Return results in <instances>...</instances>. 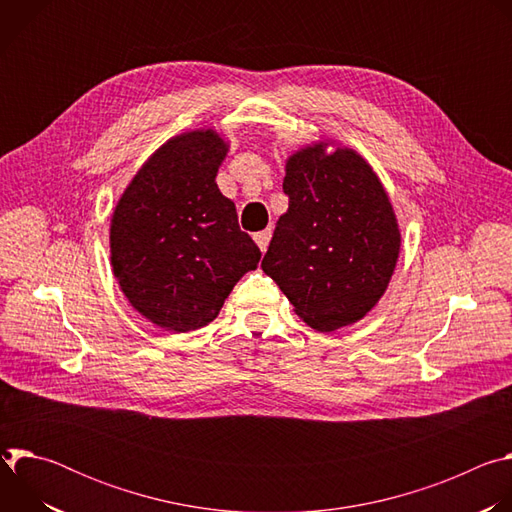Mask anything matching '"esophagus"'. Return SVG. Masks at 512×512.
<instances>
[{
	"mask_svg": "<svg viewBox=\"0 0 512 512\" xmlns=\"http://www.w3.org/2000/svg\"><path fill=\"white\" fill-rule=\"evenodd\" d=\"M253 239H255V243L259 245L261 251H267V245H269V241H271V229H265V231L255 233Z\"/></svg>",
	"mask_w": 512,
	"mask_h": 512,
	"instance_id": "1",
	"label": "esophagus"
}]
</instances>
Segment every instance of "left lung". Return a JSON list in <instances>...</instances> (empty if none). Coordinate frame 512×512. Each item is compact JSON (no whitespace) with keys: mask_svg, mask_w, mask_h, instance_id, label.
<instances>
[{"mask_svg":"<svg viewBox=\"0 0 512 512\" xmlns=\"http://www.w3.org/2000/svg\"><path fill=\"white\" fill-rule=\"evenodd\" d=\"M283 192L289 208L275 225L263 271L314 330L360 320L393 275L401 235L389 196L352 150L314 145L291 156Z\"/></svg>","mask_w":512,"mask_h":512,"instance_id":"left-lung-1","label":"left lung"}]
</instances>
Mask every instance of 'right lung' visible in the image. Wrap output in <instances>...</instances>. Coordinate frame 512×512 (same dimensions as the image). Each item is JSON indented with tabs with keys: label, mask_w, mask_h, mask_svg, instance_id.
Here are the masks:
<instances>
[{
	"label": "right lung",
	"mask_w": 512,
	"mask_h": 512,
	"mask_svg": "<svg viewBox=\"0 0 512 512\" xmlns=\"http://www.w3.org/2000/svg\"><path fill=\"white\" fill-rule=\"evenodd\" d=\"M225 156L210 129L178 135L141 166L113 212L111 265L123 294L172 332L212 322L261 259L214 182Z\"/></svg>",
	"instance_id": "add662e5"
}]
</instances>
